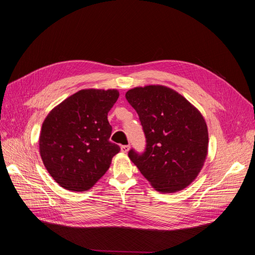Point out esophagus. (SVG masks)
Here are the masks:
<instances>
[{"label":"esophagus","instance_id":"34e87169","mask_svg":"<svg viewBox=\"0 0 255 255\" xmlns=\"http://www.w3.org/2000/svg\"><path fill=\"white\" fill-rule=\"evenodd\" d=\"M128 150H129V145H128V144H123V145H121V151H122L123 153H128Z\"/></svg>","mask_w":255,"mask_h":255}]
</instances>
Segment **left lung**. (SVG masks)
Listing matches in <instances>:
<instances>
[{
  "label": "left lung",
  "instance_id": "1",
  "mask_svg": "<svg viewBox=\"0 0 255 255\" xmlns=\"http://www.w3.org/2000/svg\"><path fill=\"white\" fill-rule=\"evenodd\" d=\"M139 116L145 150L128 157L159 192H175L198 176L207 155L203 116L186 99L161 85L136 87L126 94Z\"/></svg>",
  "mask_w": 255,
  "mask_h": 255
}]
</instances>
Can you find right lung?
<instances>
[{"mask_svg":"<svg viewBox=\"0 0 255 255\" xmlns=\"http://www.w3.org/2000/svg\"><path fill=\"white\" fill-rule=\"evenodd\" d=\"M118 98L117 89H83L54 107L44 119L40 155L61 187L88 190L109 170L120 151L110 141L112 126L107 120Z\"/></svg>","mask_w":255,"mask_h":255,"instance_id":"1","label":"right lung"}]
</instances>
